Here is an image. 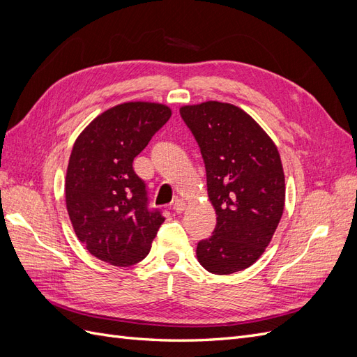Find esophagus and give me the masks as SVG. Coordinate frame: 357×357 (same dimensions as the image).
Masks as SVG:
<instances>
[{
  "label": "esophagus",
  "instance_id": "obj_1",
  "mask_svg": "<svg viewBox=\"0 0 357 357\" xmlns=\"http://www.w3.org/2000/svg\"><path fill=\"white\" fill-rule=\"evenodd\" d=\"M172 208H174V211H177V213H183L186 210V201L176 199V202L172 204Z\"/></svg>",
  "mask_w": 357,
  "mask_h": 357
}]
</instances>
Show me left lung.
<instances>
[{
  "label": "left lung",
  "instance_id": "1",
  "mask_svg": "<svg viewBox=\"0 0 357 357\" xmlns=\"http://www.w3.org/2000/svg\"><path fill=\"white\" fill-rule=\"evenodd\" d=\"M195 135L207 172V193L218 215L197 259L208 273L225 275L262 256L283 215L284 171L273 138L255 119L229 102L180 107Z\"/></svg>",
  "mask_w": 357,
  "mask_h": 357
}]
</instances>
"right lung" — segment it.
I'll return each instance as SVG.
<instances>
[{
	"instance_id": "add662e5",
	"label": "right lung",
	"mask_w": 357,
	"mask_h": 357,
	"mask_svg": "<svg viewBox=\"0 0 357 357\" xmlns=\"http://www.w3.org/2000/svg\"><path fill=\"white\" fill-rule=\"evenodd\" d=\"M165 104L128 101L96 116L74 142L66 177L73 229L91 255L131 266L149 255L159 211L146 207V186L134 158L171 117Z\"/></svg>"
}]
</instances>
